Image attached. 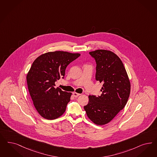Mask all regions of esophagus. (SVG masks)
<instances>
[{
  "mask_svg": "<svg viewBox=\"0 0 157 157\" xmlns=\"http://www.w3.org/2000/svg\"><path fill=\"white\" fill-rule=\"evenodd\" d=\"M73 95H74V96L75 98H77V97H78V96L80 95V94L74 92V93H73Z\"/></svg>",
  "mask_w": 157,
  "mask_h": 157,
  "instance_id": "obj_1",
  "label": "esophagus"
}]
</instances>
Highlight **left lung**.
Returning a JSON list of instances; mask_svg holds the SVG:
<instances>
[{
  "mask_svg": "<svg viewBox=\"0 0 157 157\" xmlns=\"http://www.w3.org/2000/svg\"><path fill=\"white\" fill-rule=\"evenodd\" d=\"M89 54L96 63V80L103 85L102 94L89 96L84 109L93 122L103 125L124 108L129 97L130 83L122 61L113 52L97 50Z\"/></svg>",
  "mask_w": 157,
  "mask_h": 157,
  "instance_id": "left-lung-1",
  "label": "left lung"
}]
</instances>
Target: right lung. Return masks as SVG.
I'll use <instances>...</instances> for the list:
<instances>
[{"mask_svg": "<svg viewBox=\"0 0 157 157\" xmlns=\"http://www.w3.org/2000/svg\"><path fill=\"white\" fill-rule=\"evenodd\" d=\"M80 55L56 51L33 61L27 76L28 88L35 107L44 118L56 119L65 112L72 93L56 89L55 82L64 78L67 67Z\"/></svg>", "mask_w": 157, "mask_h": 157, "instance_id": "obj_1", "label": "right lung"}]
</instances>
